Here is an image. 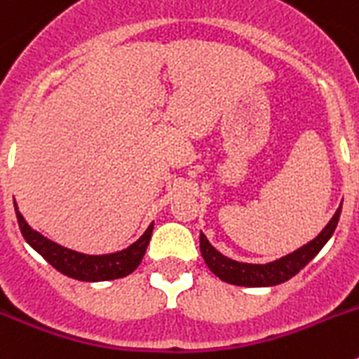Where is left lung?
Segmentation results:
<instances>
[{"instance_id":"obj_1","label":"left lung","mask_w":359,"mask_h":359,"mask_svg":"<svg viewBox=\"0 0 359 359\" xmlns=\"http://www.w3.org/2000/svg\"><path fill=\"white\" fill-rule=\"evenodd\" d=\"M341 205L338 207L336 214L327 223V226L320 231L318 236L311 243L304 244L302 248L294 250L293 253H287L286 257L277 259L268 264H248V262L233 261L230 257L223 255L221 252L208 243L205 233H199V248H201V255L210 268L212 273L219 277L223 282L233 284V286H244V287H268L277 286L282 282L290 280L291 277L306 268L309 264L311 259H315L316 253L325 246L331 236L334 233L336 224L340 221Z\"/></svg>"}]
</instances>
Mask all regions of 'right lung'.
Instances as JSON below:
<instances>
[{
  "instance_id": "add662e5",
  "label": "right lung",
  "mask_w": 359,
  "mask_h": 359,
  "mask_svg": "<svg viewBox=\"0 0 359 359\" xmlns=\"http://www.w3.org/2000/svg\"><path fill=\"white\" fill-rule=\"evenodd\" d=\"M15 217H18L19 230L23 233L25 241L36 250L44 261L50 262L57 271H61L66 277H72L75 280L82 282H100V280H115V278L128 277L133 273L145 255V250L149 246V241L152 236L154 223L149 224L144 236L138 241L128 246L126 250H120L115 253H106V255H86V253L75 252L53 243L48 237H44L37 230L30 226L25 221V217L19 212L18 205L14 201Z\"/></svg>"
}]
</instances>
